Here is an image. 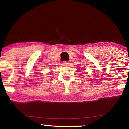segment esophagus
I'll return each instance as SVG.
<instances>
[{"label": "esophagus", "mask_w": 129, "mask_h": 129, "mask_svg": "<svg viewBox=\"0 0 129 129\" xmlns=\"http://www.w3.org/2000/svg\"><path fill=\"white\" fill-rule=\"evenodd\" d=\"M68 64L69 63L67 61H64L62 62V64H63V65H64V66H67V65H68Z\"/></svg>", "instance_id": "34e87169"}]
</instances>
